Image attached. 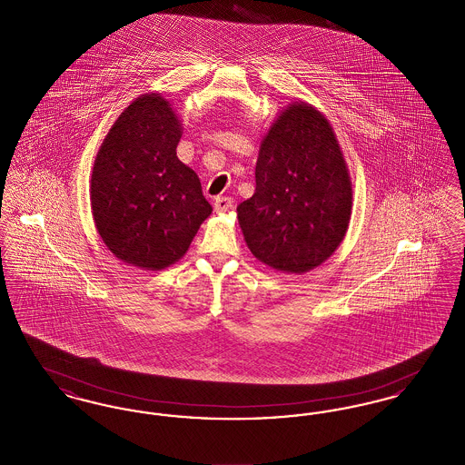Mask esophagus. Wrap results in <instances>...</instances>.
Masks as SVG:
<instances>
[{"label":"esophagus","instance_id":"esophagus-1","mask_svg":"<svg viewBox=\"0 0 465 465\" xmlns=\"http://www.w3.org/2000/svg\"><path fill=\"white\" fill-rule=\"evenodd\" d=\"M232 205H233V200L230 197H218L214 200V211L216 213H226V211L232 209Z\"/></svg>","mask_w":465,"mask_h":465}]
</instances>
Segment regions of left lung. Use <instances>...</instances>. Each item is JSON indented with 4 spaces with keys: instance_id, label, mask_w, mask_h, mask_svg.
<instances>
[{
    "instance_id": "obj_1",
    "label": "left lung",
    "mask_w": 465,
    "mask_h": 465,
    "mask_svg": "<svg viewBox=\"0 0 465 465\" xmlns=\"http://www.w3.org/2000/svg\"><path fill=\"white\" fill-rule=\"evenodd\" d=\"M352 183L328 118L292 103L270 125L256 162V192L237 207L243 239L262 263L305 273L343 241Z\"/></svg>"
}]
</instances>
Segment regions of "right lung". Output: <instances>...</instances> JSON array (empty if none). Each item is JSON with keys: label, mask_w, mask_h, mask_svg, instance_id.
Instances as JSON below:
<instances>
[{"label": "right lung", "mask_w": 465, "mask_h": 465, "mask_svg": "<svg viewBox=\"0 0 465 465\" xmlns=\"http://www.w3.org/2000/svg\"><path fill=\"white\" fill-rule=\"evenodd\" d=\"M183 127L171 103L144 94L116 118L90 179L95 228L111 252L143 270H163L188 251L213 213L195 171L176 155Z\"/></svg>", "instance_id": "add662e5"}]
</instances>
